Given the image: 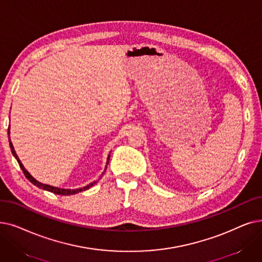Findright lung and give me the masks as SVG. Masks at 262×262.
<instances>
[{
    "label": "right lung",
    "mask_w": 262,
    "mask_h": 262,
    "mask_svg": "<svg viewBox=\"0 0 262 262\" xmlns=\"http://www.w3.org/2000/svg\"><path fill=\"white\" fill-rule=\"evenodd\" d=\"M9 133H10V132H9V127H8V136H9ZM9 146H10L11 153H13L14 157L17 159V162H18V164H19V166H20V168H21L22 171H24V173H25L26 178L31 182V183H33L34 185L37 186V187H39V188H42V189H45V190L51 191V192H53V194H56V195L68 196V195H74V194H77V192H79V191L86 190V189H89L91 186H93V185L96 183V182H93V183H90L89 185H86V186H84V187L77 188V189H65V188H59V187H54V186H51V185H47V184H42V183H40V182H38L37 180L34 179V178H33V177L28 172V170H26V168L24 167V165H22V163L20 162V159H19L18 155L16 154V151H15V149H14L13 143H11V141H10V138H9ZM109 158H110V155H108L107 165H108V163H109ZM106 168H107V166H106ZM106 168H105V170H106Z\"/></svg>",
    "instance_id": "1"
}]
</instances>
